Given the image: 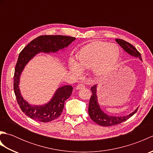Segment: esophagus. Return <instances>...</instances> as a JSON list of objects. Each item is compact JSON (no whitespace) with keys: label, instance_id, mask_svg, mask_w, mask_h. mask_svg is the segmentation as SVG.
Returning <instances> with one entry per match:
<instances>
[{"label":"esophagus","instance_id":"1","mask_svg":"<svg viewBox=\"0 0 153 153\" xmlns=\"http://www.w3.org/2000/svg\"><path fill=\"white\" fill-rule=\"evenodd\" d=\"M84 87H85V85H84L83 84L79 83V84H78V85H77V87H76V89H77V90H79V89H83V88H84Z\"/></svg>","mask_w":153,"mask_h":153}]
</instances>
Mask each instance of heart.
Returning a JSON list of instances; mask_svg holds the SVG:
<instances>
[{
  "mask_svg": "<svg viewBox=\"0 0 153 153\" xmlns=\"http://www.w3.org/2000/svg\"><path fill=\"white\" fill-rule=\"evenodd\" d=\"M120 48L115 44L105 41H94L86 45L77 54V62L70 59L68 67L74 75L78 76L82 70L92 68L97 77H102L115 67L120 58Z\"/></svg>",
  "mask_w": 153,
  "mask_h": 153,
  "instance_id": "1",
  "label": "heart"
}]
</instances>
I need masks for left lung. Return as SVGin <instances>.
<instances>
[{"instance_id": "left-lung-1", "label": "left lung", "mask_w": 153, "mask_h": 153, "mask_svg": "<svg viewBox=\"0 0 153 153\" xmlns=\"http://www.w3.org/2000/svg\"><path fill=\"white\" fill-rule=\"evenodd\" d=\"M116 41L127 53L133 56L139 58L142 61L140 53L131 44L124 40L120 39H116ZM91 90L93 95L91 97L89 100L88 108L89 115L91 119L94 122L97 123V124L100 126L106 127L119 124V123L129 119L138 110V108H137L134 112L129 114V115L123 116H114L106 114L100 108V106L99 105L98 99H97V85L92 86L91 88Z\"/></svg>"}]
</instances>
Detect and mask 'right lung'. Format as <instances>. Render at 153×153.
Wrapping results in <instances>:
<instances>
[{"mask_svg":"<svg viewBox=\"0 0 153 153\" xmlns=\"http://www.w3.org/2000/svg\"><path fill=\"white\" fill-rule=\"evenodd\" d=\"M76 38L64 35H41L31 41L19 53L14 76V90L17 102L25 115L36 121L48 122L61 115L66 100L72 93L73 87L64 85L58 88L49 102L44 105H32L23 98L19 88V77L29 61L39 53H57L71 44Z\"/></svg>","mask_w":153,"mask_h":153,"instance_id":"1","label":"right lung"}]
</instances>
